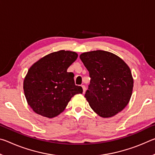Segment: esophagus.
<instances>
[{"instance_id":"obj_1","label":"esophagus","mask_w":155,"mask_h":155,"mask_svg":"<svg viewBox=\"0 0 155 155\" xmlns=\"http://www.w3.org/2000/svg\"><path fill=\"white\" fill-rule=\"evenodd\" d=\"M82 88H83V94H85V90H86L85 86V85H82Z\"/></svg>"}]
</instances>
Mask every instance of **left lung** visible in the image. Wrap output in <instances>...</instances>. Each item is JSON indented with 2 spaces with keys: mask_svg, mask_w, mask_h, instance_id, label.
Wrapping results in <instances>:
<instances>
[{
  "mask_svg": "<svg viewBox=\"0 0 155 155\" xmlns=\"http://www.w3.org/2000/svg\"><path fill=\"white\" fill-rule=\"evenodd\" d=\"M80 59L90 73L85 97L93 111L102 117H111L122 111L133 88L128 65L115 54L100 50L83 52Z\"/></svg>",
  "mask_w": 155,
  "mask_h": 155,
  "instance_id": "8db88e82",
  "label": "left lung"
}]
</instances>
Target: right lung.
Masks as SVG:
<instances>
[{
  "label": "right lung",
  "mask_w": 155,
  "mask_h": 155,
  "mask_svg": "<svg viewBox=\"0 0 155 155\" xmlns=\"http://www.w3.org/2000/svg\"><path fill=\"white\" fill-rule=\"evenodd\" d=\"M78 57L77 52L59 51L50 53L31 65L24 79L27 103L36 114L52 118L64 111L72 97L82 94L67 70Z\"/></svg>",
  "instance_id": "1"
}]
</instances>
